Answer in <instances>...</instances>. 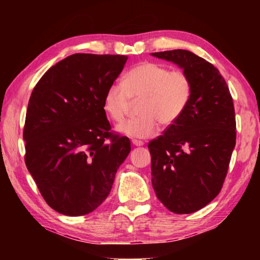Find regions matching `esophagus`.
Segmentation results:
<instances>
[{"label": "esophagus", "mask_w": 260, "mask_h": 260, "mask_svg": "<svg viewBox=\"0 0 260 260\" xmlns=\"http://www.w3.org/2000/svg\"><path fill=\"white\" fill-rule=\"evenodd\" d=\"M132 143H133V146L135 147H142L143 146V142L140 140H132Z\"/></svg>", "instance_id": "1"}]
</instances>
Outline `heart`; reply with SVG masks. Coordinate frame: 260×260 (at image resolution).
<instances>
[{
	"instance_id": "heart-1",
	"label": "heart",
	"mask_w": 260,
	"mask_h": 260,
	"mask_svg": "<svg viewBox=\"0 0 260 260\" xmlns=\"http://www.w3.org/2000/svg\"><path fill=\"white\" fill-rule=\"evenodd\" d=\"M191 93V81L183 71H170L162 64L143 61L129 69L121 83L107 88L103 109L112 121L120 122L128 112L131 101L142 99L141 117L126 120L117 129L132 139H147L159 131L160 122L171 126L182 117Z\"/></svg>"
}]
</instances>
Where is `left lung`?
Returning a JSON list of instances; mask_svg holds the SVG:
<instances>
[{
  "label": "left lung",
  "mask_w": 260,
  "mask_h": 260,
  "mask_svg": "<svg viewBox=\"0 0 260 260\" xmlns=\"http://www.w3.org/2000/svg\"><path fill=\"white\" fill-rule=\"evenodd\" d=\"M172 61L191 81L190 102L182 117L148 144L151 182L171 212L199 211L217 197L236 143L235 110L217 68L191 51L152 52Z\"/></svg>",
  "instance_id": "obj_1"
}]
</instances>
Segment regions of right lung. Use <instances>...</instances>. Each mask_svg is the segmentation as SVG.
Here are the masks:
<instances>
[{
	"instance_id": "obj_1",
	"label": "right lung",
	"mask_w": 260,
	"mask_h": 260,
	"mask_svg": "<svg viewBox=\"0 0 260 260\" xmlns=\"http://www.w3.org/2000/svg\"><path fill=\"white\" fill-rule=\"evenodd\" d=\"M124 55L74 54L43 74L28 101L25 162L47 204L85 215L103 203L131 141L111 132L103 96Z\"/></svg>"
}]
</instances>
